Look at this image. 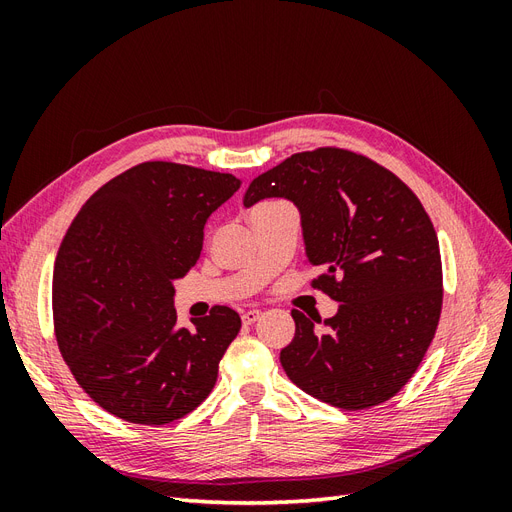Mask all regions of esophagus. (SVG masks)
I'll return each instance as SVG.
<instances>
[{"label": "esophagus", "mask_w": 512, "mask_h": 512, "mask_svg": "<svg viewBox=\"0 0 512 512\" xmlns=\"http://www.w3.org/2000/svg\"><path fill=\"white\" fill-rule=\"evenodd\" d=\"M260 318V309H247V312L241 314L243 324H254Z\"/></svg>", "instance_id": "obj_1"}]
</instances>
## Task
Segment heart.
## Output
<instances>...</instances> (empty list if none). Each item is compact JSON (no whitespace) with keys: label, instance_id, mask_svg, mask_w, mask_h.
<instances>
[{"label":"heart","instance_id":"1","mask_svg":"<svg viewBox=\"0 0 512 512\" xmlns=\"http://www.w3.org/2000/svg\"><path fill=\"white\" fill-rule=\"evenodd\" d=\"M265 205H271V203H262V205H258V207H265ZM258 207H256V209H258Z\"/></svg>","mask_w":512,"mask_h":512}]
</instances>
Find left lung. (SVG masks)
Returning a JSON list of instances; mask_svg holds the SVG:
<instances>
[{"instance_id":"obj_1","label":"left lung","mask_w":512,"mask_h":512,"mask_svg":"<svg viewBox=\"0 0 512 512\" xmlns=\"http://www.w3.org/2000/svg\"><path fill=\"white\" fill-rule=\"evenodd\" d=\"M271 196L299 207L305 262L322 269L312 288L339 301L322 333L292 309L286 376L342 410L384 404L414 376L440 322L442 260L425 207L389 168L339 147L294 153L250 183L243 205Z\"/></svg>"}]
</instances>
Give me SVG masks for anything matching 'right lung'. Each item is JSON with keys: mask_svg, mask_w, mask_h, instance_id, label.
<instances>
[{"mask_svg": "<svg viewBox=\"0 0 512 512\" xmlns=\"http://www.w3.org/2000/svg\"><path fill=\"white\" fill-rule=\"evenodd\" d=\"M241 188L228 173L143 162L76 213L53 271V327L81 389L121 421L166 425L213 391L241 329L226 305L177 329L173 280L203 250L209 215Z\"/></svg>", "mask_w": 512, "mask_h": 512, "instance_id": "1", "label": "right lung"}]
</instances>
